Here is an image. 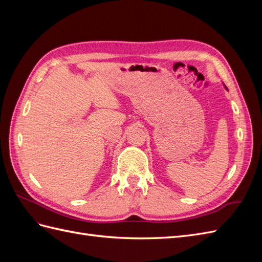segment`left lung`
<instances>
[{"mask_svg":"<svg viewBox=\"0 0 262 262\" xmlns=\"http://www.w3.org/2000/svg\"><path fill=\"white\" fill-rule=\"evenodd\" d=\"M224 88H225V90H227V88H226V86H225V85H224Z\"/></svg>","mask_w":262,"mask_h":262,"instance_id":"1","label":"left lung"}]
</instances>
